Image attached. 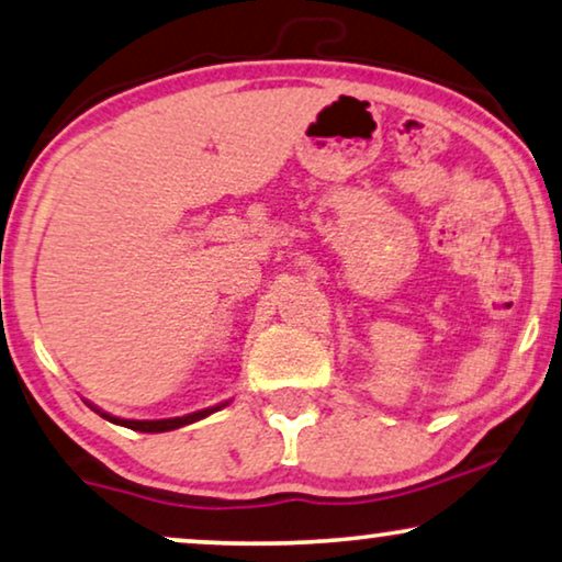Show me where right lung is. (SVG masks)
Returning a JSON list of instances; mask_svg holds the SVG:
<instances>
[{"instance_id":"right-lung-1","label":"right lung","mask_w":562,"mask_h":562,"mask_svg":"<svg viewBox=\"0 0 562 562\" xmlns=\"http://www.w3.org/2000/svg\"><path fill=\"white\" fill-rule=\"evenodd\" d=\"M228 402H221L216 407H205L199 409V413H191V415H183V417H168V420H122V417H114L109 413H101L99 407H93L101 417H106L109 423L114 425H122V428H130V430H139V432H168V430H176V428H183V425H191L195 420H203V417H209L211 413H216V409L226 407Z\"/></svg>"}]
</instances>
